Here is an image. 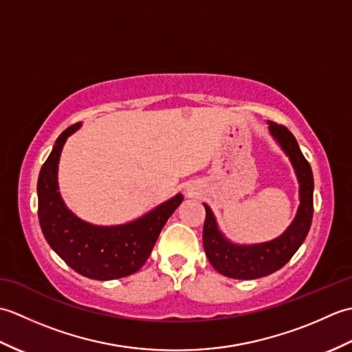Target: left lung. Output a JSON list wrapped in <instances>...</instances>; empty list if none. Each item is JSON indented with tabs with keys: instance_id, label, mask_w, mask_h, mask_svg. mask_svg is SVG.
<instances>
[{
	"instance_id": "left-lung-1",
	"label": "left lung",
	"mask_w": 352,
	"mask_h": 352,
	"mask_svg": "<svg viewBox=\"0 0 352 352\" xmlns=\"http://www.w3.org/2000/svg\"><path fill=\"white\" fill-rule=\"evenodd\" d=\"M269 130L294 164L298 180H300L301 204L292 226L280 237H276L272 242L251 246L230 243L219 233L212 210L204 204L206 221L203 228V243L206 256L216 271L230 276V278L254 280L278 271L300 248L311 226L313 172L310 163L302 155L295 136L286 126L269 121Z\"/></svg>"
}]
</instances>
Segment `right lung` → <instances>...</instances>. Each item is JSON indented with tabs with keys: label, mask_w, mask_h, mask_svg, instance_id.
<instances>
[{
	"label": "right lung",
	"mask_w": 352,
	"mask_h": 352,
	"mask_svg": "<svg viewBox=\"0 0 352 352\" xmlns=\"http://www.w3.org/2000/svg\"><path fill=\"white\" fill-rule=\"evenodd\" d=\"M80 124L57 138L37 180V216L50 246L66 265L92 280H115L138 272L153 251L164 223L182 204L183 195L155 207L134 222L118 227H96L74 216L57 192V163L68 136Z\"/></svg>",
	"instance_id": "add662e5"
}]
</instances>
